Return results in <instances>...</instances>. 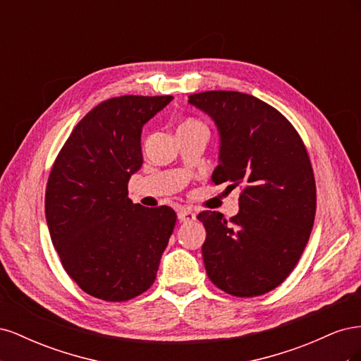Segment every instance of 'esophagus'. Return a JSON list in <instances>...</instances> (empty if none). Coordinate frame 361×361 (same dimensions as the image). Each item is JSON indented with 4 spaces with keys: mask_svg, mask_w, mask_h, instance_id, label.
Instances as JSON below:
<instances>
[{
    "mask_svg": "<svg viewBox=\"0 0 361 361\" xmlns=\"http://www.w3.org/2000/svg\"><path fill=\"white\" fill-rule=\"evenodd\" d=\"M178 218H179L180 223H188V221H194L195 220V214L192 211H190V209H185V207H183V209H179Z\"/></svg>",
    "mask_w": 361,
    "mask_h": 361,
    "instance_id": "esophagus-1",
    "label": "esophagus"
}]
</instances>
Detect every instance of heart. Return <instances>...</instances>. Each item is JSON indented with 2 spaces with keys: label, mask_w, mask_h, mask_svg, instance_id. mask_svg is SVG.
Segmentation results:
<instances>
[{
  "label": "heart",
  "mask_w": 361,
  "mask_h": 361,
  "mask_svg": "<svg viewBox=\"0 0 361 361\" xmlns=\"http://www.w3.org/2000/svg\"><path fill=\"white\" fill-rule=\"evenodd\" d=\"M190 126H202V123H199L197 120L188 118V120H185V122L180 125V128H190Z\"/></svg>",
  "instance_id": "heart-1"
}]
</instances>
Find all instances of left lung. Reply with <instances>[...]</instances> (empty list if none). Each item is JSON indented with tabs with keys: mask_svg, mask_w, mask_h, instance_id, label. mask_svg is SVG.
<instances>
[{
	"mask_svg": "<svg viewBox=\"0 0 361 361\" xmlns=\"http://www.w3.org/2000/svg\"><path fill=\"white\" fill-rule=\"evenodd\" d=\"M209 114L221 137L215 185L241 188L239 212L197 215L206 228L202 247L206 274L228 295H264L297 267L312 233L316 183L297 129L274 106L228 90L188 96Z\"/></svg>",
	"mask_w": 361,
	"mask_h": 361,
	"instance_id": "obj_1",
	"label": "left lung"
}]
</instances>
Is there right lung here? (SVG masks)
<instances>
[{
	"label": "right lung",
	"mask_w": 361,
	"mask_h": 361,
	"mask_svg": "<svg viewBox=\"0 0 361 361\" xmlns=\"http://www.w3.org/2000/svg\"><path fill=\"white\" fill-rule=\"evenodd\" d=\"M173 96L111 97L73 128L51 169L45 214L68 276L85 293L111 302L133 300L157 279L176 224L169 206L128 197L143 164L141 129Z\"/></svg>",
	"instance_id": "right-lung-1"
}]
</instances>
